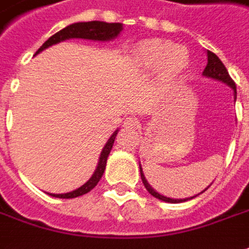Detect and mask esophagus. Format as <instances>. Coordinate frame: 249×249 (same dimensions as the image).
Listing matches in <instances>:
<instances>
[{
    "mask_svg": "<svg viewBox=\"0 0 249 249\" xmlns=\"http://www.w3.org/2000/svg\"><path fill=\"white\" fill-rule=\"evenodd\" d=\"M140 126V120L136 117H129L125 121V128L128 129H138Z\"/></svg>",
    "mask_w": 249,
    "mask_h": 249,
    "instance_id": "1",
    "label": "esophagus"
}]
</instances>
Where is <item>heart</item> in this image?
Instances as JSON below:
<instances>
[{
    "instance_id": "1",
    "label": "heart",
    "mask_w": 249,
    "mask_h": 249,
    "mask_svg": "<svg viewBox=\"0 0 249 249\" xmlns=\"http://www.w3.org/2000/svg\"><path fill=\"white\" fill-rule=\"evenodd\" d=\"M140 64L147 69H160L162 75L173 79L188 67V53L185 49L163 39H146L136 47Z\"/></svg>"
}]
</instances>
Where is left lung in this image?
Wrapping results in <instances>:
<instances>
[{
  "mask_svg": "<svg viewBox=\"0 0 249 249\" xmlns=\"http://www.w3.org/2000/svg\"><path fill=\"white\" fill-rule=\"evenodd\" d=\"M203 76L228 84V86L234 91V99H236V96H237L236 84L231 80V77L229 76V72H228V69H226L224 64H222V61L219 60L217 55L213 53V52H210V50H207V65H206L204 71H203ZM140 176H142V181L144 184L146 189L154 196V197H157V199H160V200H163V202L167 203H181L185 202V200H188V199H172V197H166V196L158 194L157 191H154V189L150 187V184L147 182L146 177H144V174H143V170H142V167H140ZM207 188H209V187H207ZM206 189H204V191H206ZM200 194H203V191ZM200 194H197V195H200ZM194 197H195V196H192V197H189V199H194Z\"/></svg>",
  "mask_w": 249,
  "mask_h": 249,
  "instance_id": "8db88e82",
  "label": "left lung"
}]
</instances>
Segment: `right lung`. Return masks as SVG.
Wrapping results in <instances>:
<instances>
[{
	"label": "right lung",
	"mask_w": 249,
	"mask_h": 249,
	"mask_svg": "<svg viewBox=\"0 0 249 249\" xmlns=\"http://www.w3.org/2000/svg\"><path fill=\"white\" fill-rule=\"evenodd\" d=\"M121 31H123V24L121 23H105V21H96V20L95 21H87V23H73V24L62 28L61 31L55 32L53 36H50L38 49L35 55L39 54L42 50H45V49L50 47L52 45H55L58 42H62V40L80 38V39L102 40V42H105V40H111L117 38L118 34ZM117 133L118 129L114 131V133L111 135L110 139L107 140V143L103 147L99 160H98V166H96L95 172L91 176L89 181L83 184L80 188L75 189L72 192H68V194H49V195L54 196V197H60V199H72V197L84 195V194L89 192L94 187H96V184L102 178L105 167H106V162H107V157L110 154L111 147H113V143H114V139L117 136Z\"/></svg>",
	"instance_id": "obj_1"
}]
</instances>
